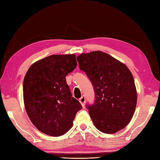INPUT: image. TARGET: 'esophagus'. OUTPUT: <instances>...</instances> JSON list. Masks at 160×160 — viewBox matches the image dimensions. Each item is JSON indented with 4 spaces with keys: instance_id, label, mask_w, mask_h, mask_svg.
Returning <instances> with one entry per match:
<instances>
[{
    "instance_id": "34e87169",
    "label": "esophagus",
    "mask_w": 160,
    "mask_h": 160,
    "mask_svg": "<svg viewBox=\"0 0 160 160\" xmlns=\"http://www.w3.org/2000/svg\"><path fill=\"white\" fill-rule=\"evenodd\" d=\"M85 101H86V99H85V97L84 96V95H83L81 97V98L79 99V102L81 103V104L82 105V106H83L85 105Z\"/></svg>"
}]
</instances>
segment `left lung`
Instances as JSON below:
<instances>
[{
	"instance_id": "8db88e82",
	"label": "left lung",
	"mask_w": 160,
	"mask_h": 160,
	"mask_svg": "<svg viewBox=\"0 0 160 160\" xmlns=\"http://www.w3.org/2000/svg\"><path fill=\"white\" fill-rule=\"evenodd\" d=\"M77 59L94 89V103L86 108L95 128L108 134L124 128L132 119L137 103L132 72L126 65L102 51L83 53Z\"/></svg>"
}]
</instances>
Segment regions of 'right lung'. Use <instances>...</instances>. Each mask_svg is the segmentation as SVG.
Segmentation results:
<instances>
[{"instance_id": "add662e5", "label": "right lung", "mask_w": 160, "mask_h": 160, "mask_svg": "<svg viewBox=\"0 0 160 160\" xmlns=\"http://www.w3.org/2000/svg\"><path fill=\"white\" fill-rule=\"evenodd\" d=\"M77 65L73 54L53 55L28 69L23 82L24 103L28 118L41 132L51 136L63 135L81 109L65 79Z\"/></svg>"}]
</instances>
